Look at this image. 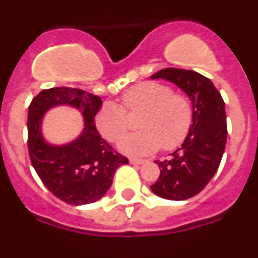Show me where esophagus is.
Segmentation results:
<instances>
[{"instance_id": "obj_1", "label": "esophagus", "mask_w": 258, "mask_h": 258, "mask_svg": "<svg viewBox=\"0 0 258 258\" xmlns=\"http://www.w3.org/2000/svg\"><path fill=\"white\" fill-rule=\"evenodd\" d=\"M129 161H131V164H136V165H141V164L145 163V160H142V159H136V157H131Z\"/></svg>"}]
</instances>
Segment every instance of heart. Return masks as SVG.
<instances>
[{
  "mask_svg": "<svg viewBox=\"0 0 258 258\" xmlns=\"http://www.w3.org/2000/svg\"><path fill=\"white\" fill-rule=\"evenodd\" d=\"M122 107L107 102L95 116L98 132L108 142L116 143L129 131L127 112L143 111L140 120L142 131L127 136L120 143V150L131 155H147L178 147L190 133L194 109L190 99L175 94L165 84L147 81L132 86L122 94Z\"/></svg>",
  "mask_w": 258,
  "mask_h": 258,
  "instance_id": "heart-1",
  "label": "heart"
}]
</instances>
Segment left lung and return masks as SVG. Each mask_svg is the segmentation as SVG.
I'll use <instances>...</instances> for the list:
<instances>
[{"label":"left lung","instance_id":"8db88e82","mask_svg":"<svg viewBox=\"0 0 258 258\" xmlns=\"http://www.w3.org/2000/svg\"><path fill=\"white\" fill-rule=\"evenodd\" d=\"M151 79H164L181 88L194 109L190 133L169 160L156 161L160 175L152 192L168 200L195 197L217 172L227 138L225 102L213 83L195 71L165 68Z\"/></svg>","mask_w":258,"mask_h":258}]
</instances>
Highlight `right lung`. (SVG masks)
<instances>
[{
	"label": "right lung",
	"mask_w": 258,
	"mask_h": 258,
	"mask_svg": "<svg viewBox=\"0 0 258 258\" xmlns=\"http://www.w3.org/2000/svg\"><path fill=\"white\" fill-rule=\"evenodd\" d=\"M72 105L84 117L86 127L79 139L63 146L49 145L40 133V121L51 106ZM102 106L98 95L81 89H45L28 107V152L31 163L45 187L71 206L90 204L104 197L113 174L127 159L106 142L95 127Z\"/></svg>",
	"instance_id": "1"
}]
</instances>
